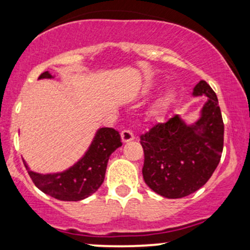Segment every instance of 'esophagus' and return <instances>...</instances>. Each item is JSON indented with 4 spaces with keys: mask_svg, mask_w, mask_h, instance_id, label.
<instances>
[{
    "mask_svg": "<svg viewBox=\"0 0 250 250\" xmlns=\"http://www.w3.org/2000/svg\"><path fill=\"white\" fill-rule=\"evenodd\" d=\"M121 139L123 142L127 143V142L133 141V140L135 139V136H134L133 131L129 130V129H125V130H122V133H121Z\"/></svg>",
    "mask_w": 250,
    "mask_h": 250,
    "instance_id": "34e87169",
    "label": "esophagus"
}]
</instances>
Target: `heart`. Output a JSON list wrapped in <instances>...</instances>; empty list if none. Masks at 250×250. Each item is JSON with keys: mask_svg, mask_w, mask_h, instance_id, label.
Listing matches in <instances>:
<instances>
[{"mask_svg": "<svg viewBox=\"0 0 250 250\" xmlns=\"http://www.w3.org/2000/svg\"><path fill=\"white\" fill-rule=\"evenodd\" d=\"M159 109H160V107H157V110H159Z\"/></svg>", "mask_w": 250, "mask_h": 250, "instance_id": "obj_1", "label": "heart"}]
</instances>
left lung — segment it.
Segmentation results:
<instances>
[{"mask_svg":"<svg viewBox=\"0 0 250 250\" xmlns=\"http://www.w3.org/2000/svg\"><path fill=\"white\" fill-rule=\"evenodd\" d=\"M193 94L208 97L194 125L174 115L140 136L145 182L168 199H181L199 190L211 177L222 155L225 125L216 94L206 81L197 83Z\"/></svg>","mask_w":250,"mask_h":250,"instance_id":"8db88e82","label":"left lung"}]
</instances>
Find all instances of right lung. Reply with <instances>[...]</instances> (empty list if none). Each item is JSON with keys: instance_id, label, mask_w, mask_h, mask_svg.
Returning a JSON list of instances; mask_svg holds the SVG:
<instances>
[{"instance_id": "1", "label": "right lung", "mask_w": 250, "mask_h": 250, "mask_svg": "<svg viewBox=\"0 0 250 250\" xmlns=\"http://www.w3.org/2000/svg\"><path fill=\"white\" fill-rule=\"evenodd\" d=\"M39 79H51V75L44 71ZM121 146L119 131L101 128L84 156L63 173L42 175L31 171L25 163L24 166L34 185L43 193L61 201H80L101 187L109 157Z\"/></svg>"}]
</instances>
